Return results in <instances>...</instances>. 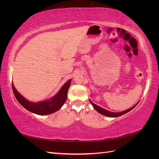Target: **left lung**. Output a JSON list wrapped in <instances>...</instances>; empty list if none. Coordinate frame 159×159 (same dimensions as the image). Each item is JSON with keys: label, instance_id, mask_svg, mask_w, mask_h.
<instances>
[{"label": "left lung", "instance_id": "left-lung-1", "mask_svg": "<svg viewBox=\"0 0 159 159\" xmlns=\"http://www.w3.org/2000/svg\"><path fill=\"white\" fill-rule=\"evenodd\" d=\"M90 101V100H89ZM90 102L91 103V105H92V106L93 107V108L101 114H102L103 115H105V116H107V117H119V116H121V115L125 114L127 113H128L129 111H130L132 110L134 107L136 106V105L138 104V103H137L135 105H134V106L131 107V108H129L125 111H121V112H118V113H114V112H111V111H107L106 109H105L102 107H101L99 106H98V105H97L96 104L93 103L91 101H90Z\"/></svg>", "mask_w": 159, "mask_h": 159}]
</instances>
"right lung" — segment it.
<instances>
[{"label":"right lung","mask_w":159,"mask_h":159,"mask_svg":"<svg viewBox=\"0 0 159 159\" xmlns=\"http://www.w3.org/2000/svg\"><path fill=\"white\" fill-rule=\"evenodd\" d=\"M71 81V80H69L66 84H64L54 97L40 102H32L25 99L16 89L13 83L12 84V87L14 95L22 107L33 113L44 115L54 113L60 109L61 107L63 106L67 99V94H68Z\"/></svg>","instance_id":"add662e5"}]
</instances>
